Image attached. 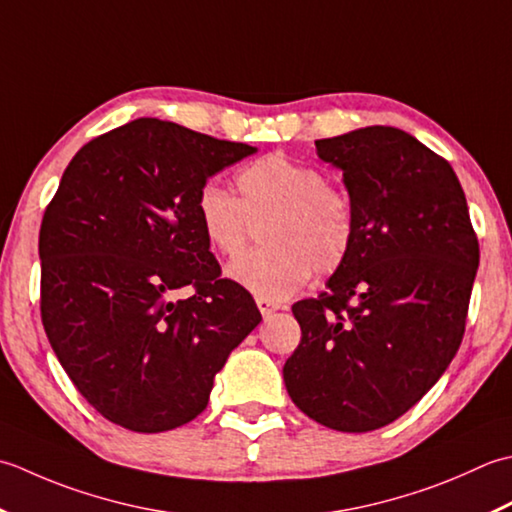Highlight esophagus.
Wrapping results in <instances>:
<instances>
[{"label":"esophagus","mask_w":512,"mask_h":512,"mask_svg":"<svg viewBox=\"0 0 512 512\" xmlns=\"http://www.w3.org/2000/svg\"><path fill=\"white\" fill-rule=\"evenodd\" d=\"M256 305H258V309H260V314H263V318H269L271 314H274V311L280 309L278 302L267 300V298H256Z\"/></svg>","instance_id":"34e87169"}]
</instances>
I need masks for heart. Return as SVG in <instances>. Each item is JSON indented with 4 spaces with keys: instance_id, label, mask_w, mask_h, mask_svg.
Wrapping results in <instances>:
<instances>
[{
    "instance_id": "b5f03b06",
    "label": "heart",
    "mask_w": 512,
    "mask_h": 512,
    "mask_svg": "<svg viewBox=\"0 0 512 512\" xmlns=\"http://www.w3.org/2000/svg\"><path fill=\"white\" fill-rule=\"evenodd\" d=\"M238 196L207 181L196 194V221L214 252L227 258L243 254L247 218L260 221L263 245L227 267V276L258 298L283 300L318 274L338 269L356 238L351 201L325 174L283 152L249 163L236 176Z\"/></svg>"
}]
</instances>
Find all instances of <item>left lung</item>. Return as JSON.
I'll use <instances>...</instances> for the list:
<instances>
[{"instance_id": "1", "label": "left lung", "mask_w": 512, "mask_h": 512, "mask_svg": "<svg viewBox=\"0 0 512 512\" xmlns=\"http://www.w3.org/2000/svg\"><path fill=\"white\" fill-rule=\"evenodd\" d=\"M342 172L356 238L318 298L291 311L289 398L322 426L367 433L398 420L462 344L479 245L451 163L409 132L369 125L316 141Z\"/></svg>"}]
</instances>
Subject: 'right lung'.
<instances>
[{
	"mask_svg": "<svg viewBox=\"0 0 512 512\" xmlns=\"http://www.w3.org/2000/svg\"><path fill=\"white\" fill-rule=\"evenodd\" d=\"M159 119H134L75 154L41 221V320L79 393L137 433L183 426L254 327V298L221 278L196 221L201 185L245 156ZM192 286L190 299L172 301Z\"/></svg>",
	"mask_w": 512,
	"mask_h": 512,
	"instance_id": "add662e5",
	"label": "right lung"
}]
</instances>
